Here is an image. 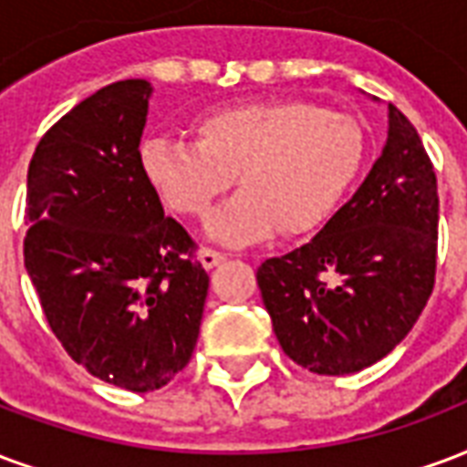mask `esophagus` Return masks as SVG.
Here are the masks:
<instances>
[{"label": "esophagus", "instance_id": "1", "mask_svg": "<svg viewBox=\"0 0 467 467\" xmlns=\"http://www.w3.org/2000/svg\"><path fill=\"white\" fill-rule=\"evenodd\" d=\"M223 260H224L223 252H217V250H202V252H200V262H202V267H205V269L217 267V265H220Z\"/></svg>", "mask_w": 467, "mask_h": 467}]
</instances>
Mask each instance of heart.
Wrapping results in <instances>:
<instances>
[{
    "label": "heart",
    "instance_id": "b5f03b06",
    "mask_svg": "<svg viewBox=\"0 0 467 467\" xmlns=\"http://www.w3.org/2000/svg\"><path fill=\"white\" fill-rule=\"evenodd\" d=\"M195 143L153 136L138 165L171 213L207 217L234 185L244 192L207 223L215 243L244 247L282 230L312 233L347 198L364 165V133L351 116L299 99L243 101L202 113Z\"/></svg>",
    "mask_w": 467,
    "mask_h": 467
}]
</instances>
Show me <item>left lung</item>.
<instances>
[{
    "label": "left lung",
    "mask_w": 467,
    "mask_h": 467,
    "mask_svg": "<svg viewBox=\"0 0 467 467\" xmlns=\"http://www.w3.org/2000/svg\"><path fill=\"white\" fill-rule=\"evenodd\" d=\"M438 185L418 130L389 103V138L361 188L309 243L257 269L279 347L321 376L391 354L436 282Z\"/></svg>",
    "instance_id": "obj_1"
}]
</instances>
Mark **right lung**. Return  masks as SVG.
<instances>
[{"label":"right lung","mask_w":467,"mask_h":467,"mask_svg":"<svg viewBox=\"0 0 467 467\" xmlns=\"http://www.w3.org/2000/svg\"><path fill=\"white\" fill-rule=\"evenodd\" d=\"M153 86L128 78L68 110L26 175L24 267L61 347L126 391L161 389L198 344L210 277L138 153Z\"/></svg>","instance_id":"obj_1"}]
</instances>
